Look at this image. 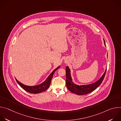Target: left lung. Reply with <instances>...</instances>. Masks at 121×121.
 Here are the masks:
<instances>
[{
	"mask_svg": "<svg viewBox=\"0 0 121 121\" xmlns=\"http://www.w3.org/2000/svg\"><path fill=\"white\" fill-rule=\"evenodd\" d=\"M104 44L105 45V42L104 39ZM66 72V85L68 90L72 93L76 94L77 95H82L85 94H87L94 91L96 89H97L99 86L101 84L103 79L104 78L105 73L106 72V69L103 74L101 77L95 83L84 85H78L74 83L72 81V79L71 77L70 70L68 66H66L65 68Z\"/></svg>",
	"mask_w": 121,
	"mask_h": 121,
	"instance_id": "1",
	"label": "left lung"
}]
</instances>
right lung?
<instances>
[{"label": "right lung", "instance_id": "right-lung-1", "mask_svg": "<svg viewBox=\"0 0 121 121\" xmlns=\"http://www.w3.org/2000/svg\"><path fill=\"white\" fill-rule=\"evenodd\" d=\"M60 67V66H59L56 68L54 70V71L50 74V75L48 77V78L43 82L42 83L38 85L29 86L25 85L22 84V83L19 82L16 78V80L17 83L19 84V85L21 86V87L27 92H29L30 93H32V94H37V93H41L43 91H46L48 89L51 82L52 78L53 77V75L54 73Z\"/></svg>", "mask_w": 121, "mask_h": 121}]
</instances>
